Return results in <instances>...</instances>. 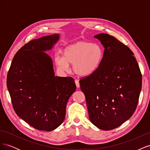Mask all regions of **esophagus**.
<instances>
[{
  "mask_svg": "<svg viewBox=\"0 0 150 150\" xmlns=\"http://www.w3.org/2000/svg\"><path fill=\"white\" fill-rule=\"evenodd\" d=\"M75 83H76V85L77 86V88H79L80 87V84H79V82L78 80L76 79L75 80Z\"/></svg>",
  "mask_w": 150,
  "mask_h": 150,
  "instance_id": "obj_1",
  "label": "esophagus"
}]
</instances>
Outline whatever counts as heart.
Masks as SVG:
<instances>
[{
    "label": "heart",
    "instance_id": "obj_1",
    "mask_svg": "<svg viewBox=\"0 0 150 150\" xmlns=\"http://www.w3.org/2000/svg\"><path fill=\"white\" fill-rule=\"evenodd\" d=\"M104 51L100 45L87 41H78L66 47L64 56H57L55 62L59 69L69 72L70 64L75 73L79 76L93 74L100 66Z\"/></svg>",
    "mask_w": 150,
    "mask_h": 150
}]
</instances>
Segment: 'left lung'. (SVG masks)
I'll list each match as a JSON object with an SVG mask.
<instances>
[{
	"label": "left lung",
	"instance_id": "left-lung-1",
	"mask_svg": "<svg viewBox=\"0 0 150 150\" xmlns=\"http://www.w3.org/2000/svg\"><path fill=\"white\" fill-rule=\"evenodd\" d=\"M104 50L100 66L79 81L91 122L103 130L120 126L133 115L138 103L142 77L134 54L115 38L94 36Z\"/></svg>",
	"mask_w": 150,
	"mask_h": 150
}]
</instances>
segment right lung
<instances>
[{
  "mask_svg": "<svg viewBox=\"0 0 150 150\" xmlns=\"http://www.w3.org/2000/svg\"><path fill=\"white\" fill-rule=\"evenodd\" d=\"M59 34L30 40L15 54L7 86L17 116L38 130L51 131L64 121L66 108L76 89L74 79L55 76L51 57L45 53Z\"/></svg>",
  "mask_w": 150,
  "mask_h": 150,
  "instance_id": "obj_1",
  "label": "right lung"
}]
</instances>
